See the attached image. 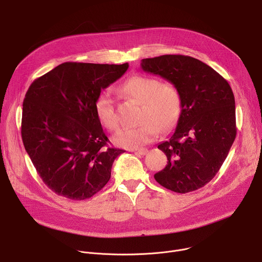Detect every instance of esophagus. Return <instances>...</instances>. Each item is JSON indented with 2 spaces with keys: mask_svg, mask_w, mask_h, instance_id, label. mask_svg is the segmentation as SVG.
Instances as JSON below:
<instances>
[{
  "mask_svg": "<svg viewBox=\"0 0 262 262\" xmlns=\"http://www.w3.org/2000/svg\"><path fill=\"white\" fill-rule=\"evenodd\" d=\"M147 152H148V149L146 148H141V149H138V150H135V154L139 156H145Z\"/></svg>",
  "mask_w": 262,
  "mask_h": 262,
  "instance_id": "1",
  "label": "esophagus"
}]
</instances>
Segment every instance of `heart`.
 <instances>
[{"instance_id": "1", "label": "heart", "mask_w": 262, "mask_h": 262, "mask_svg": "<svg viewBox=\"0 0 262 262\" xmlns=\"http://www.w3.org/2000/svg\"><path fill=\"white\" fill-rule=\"evenodd\" d=\"M120 90L129 98L141 103L139 125L124 128L113 137V142L124 148H139L152 142L160 133L172 127L180 114L181 95L170 83L136 74L128 78ZM95 113L99 122L108 130L119 126L115 100L107 91L101 92L95 101Z\"/></svg>"}]
</instances>
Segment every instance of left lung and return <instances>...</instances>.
Segmentation results:
<instances>
[{
  "mask_svg": "<svg viewBox=\"0 0 262 262\" xmlns=\"http://www.w3.org/2000/svg\"><path fill=\"white\" fill-rule=\"evenodd\" d=\"M144 71L172 83L181 95L176 129L158 148L168 164L155 174L164 188L184 194L209 182L236 136L235 100L228 82L202 61L183 55L143 59Z\"/></svg>",
  "mask_w": 262,
  "mask_h": 262,
  "instance_id": "8db88e82",
  "label": "left lung"
}]
</instances>
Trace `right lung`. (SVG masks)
Segmentation results:
<instances>
[{"label":"right lung","mask_w":262,"mask_h":262,"mask_svg":"<svg viewBox=\"0 0 262 262\" xmlns=\"http://www.w3.org/2000/svg\"><path fill=\"white\" fill-rule=\"evenodd\" d=\"M127 68V63L65 62L29 87L21 138L37 173L54 193L84 200L110 180L112 166L124 150L107 146L95 101Z\"/></svg>","instance_id":"obj_1"}]
</instances>
